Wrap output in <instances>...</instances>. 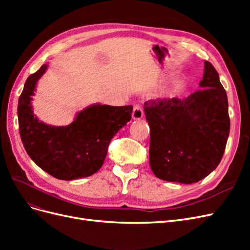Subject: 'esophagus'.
<instances>
[{
    "mask_svg": "<svg viewBox=\"0 0 250 250\" xmlns=\"http://www.w3.org/2000/svg\"><path fill=\"white\" fill-rule=\"evenodd\" d=\"M143 118V109L139 105H135L132 110V119L133 120H141Z\"/></svg>",
    "mask_w": 250,
    "mask_h": 250,
    "instance_id": "1",
    "label": "esophagus"
}]
</instances>
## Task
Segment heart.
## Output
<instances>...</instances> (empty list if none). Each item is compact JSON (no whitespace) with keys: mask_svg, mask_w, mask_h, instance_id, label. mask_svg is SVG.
<instances>
[{"mask_svg":"<svg viewBox=\"0 0 250 250\" xmlns=\"http://www.w3.org/2000/svg\"><path fill=\"white\" fill-rule=\"evenodd\" d=\"M185 81H186V77L185 76H180V77H178L176 79H174L173 82L171 83V85L168 88V93L169 94H173V93L177 92V90L184 85Z\"/></svg>","mask_w":250,"mask_h":250,"instance_id":"b5f03b06","label":"heart"}]
</instances>
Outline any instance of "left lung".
<instances>
[{
  "label": "left lung",
  "instance_id": "8db88e82",
  "mask_svg": "<svg viewBox=\"0 0 250 250\" xmlns=\"http://www.w3.org/2000/svg\"><path fill=\"white\" fill-rule=\"evenodd\" d=\"M200 90L184 100H149L144 104L150 127L149 163L154 175L190 185L213 172L229 135L228 95L215 67L204 62Z\"/></svg>",
  "mask_w": 250,
  "mask_h": 250
}]
</instances>
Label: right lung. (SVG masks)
Instances as JSON below:
<instances>
[{
  "mask_svg": "<svg viewBox=\"0 0 250 250\" xmlns=\"http://www.w3.org/2000/svg\"><path fill=\"white\" fill-rule=\"evenodd\" d=\"M48 62L27 78L19 99L20 134L31 160L53 177L73 180L93 175L99 170L116 133L131 120L132 106L96 103L76 113L66 126H52L33 112L37 82Z\"/></svg>",
  "mask_w": 250,
  "mask_h": 250,
  "instance_id": "right-lung-1",
  "label": "right lung"
}]
</instances>
